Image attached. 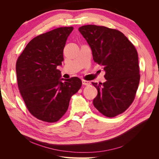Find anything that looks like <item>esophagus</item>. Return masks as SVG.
<instances>
[{"instance_id": "obj_1", "label": "esophagus", "mask_w": 159, "mask_h": 159, "mask_svg": "<svg viewBox=\"0 0 159 159\" xmlns=\"http://www.w3.org/2000/svg\"><path fill=\"white\" fill-rule=\"evenodd\" d=\"M82 84L84 85H89L90 82L88 81H85V80H82Z\"/></svg>"}]
</instances>
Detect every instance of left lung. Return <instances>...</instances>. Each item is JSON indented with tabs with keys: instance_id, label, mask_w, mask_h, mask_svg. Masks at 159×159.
Returning <instances> with one entry per match:
<instances>
[{
	"instance_id": "obj_1",
	"label": "left lung",
	"mask_w": 159,
	"mask_h": 159,
	"mask_svg": "<svg viewBox=\"0 0 159 159\" xmlns=\"http://www.w3.org/2000/svg\"><path fill=\"white\" fill-rule=\"evenodd\" d=\"M79 31L91 48L94 61L105 71V82H92L98 89L94 107L107 117L121 114L134 101L140 81L135 47L121 32L112 28L85 25Z\"/></svg>"
}]
</instances>
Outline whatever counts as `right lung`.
Returning a JSON list of instances; mask_svg holds the SVG:
<instances>
[{
    "label": "right lung",
    "mask_w": 159,
    "mask_h": 159,
    "mask_svg": "<svg viewBox=\"0 0 159 159\" xmlns=\"http://www.w3.org/2000/svg\"><path fill=\"white\" fill-rule=\"evenodd\" d=\"M72 26L60 27L34 38L18 57V87L29 112L48 123L60 120L68 109L71 96L81 88V80L60 79L57 69ZM63 80L64 81L62 82Z\"/></svg>",
    "instance_id": "obj_1"
}]
</instances>
